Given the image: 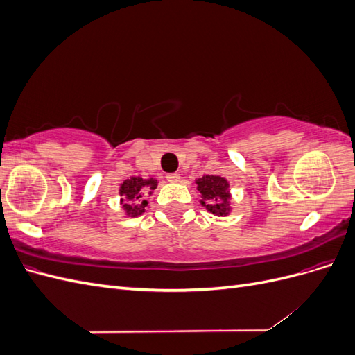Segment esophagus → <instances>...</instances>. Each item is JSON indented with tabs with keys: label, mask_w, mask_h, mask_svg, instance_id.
I'll return each mask as SVG.
<instances>
[{
	"label": "esophagus",
	"mask_w": 355,
	"mask_h": 355,
	"mask_svg": "<svg viewBox=\"0 0 355 355\" xmlns=\"http://www.w3.org/2000/svg\"><path fill=\"white\" fill-rule=\"evenodd\" d=\"M166 178H167V180L170 182V184H178V182L180 180V175L179 173H168Z\"/></svg>",
	"instance_id": "1"
}]
</instances>
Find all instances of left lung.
<instances>
[{
	"instance_id": "1",
	"label": "left lung",
	"mask_w": 355,
	"mask_h": 355,
	"mask_svg": "<svg viewBox=\"0 0 355 355\" xmlns=\"http://www.w3.org/2000/svg\"><path fill=\"white\" fill-rule=\"evenodd\" d=\"M200 192V204L214 216H228L231 213V189L230 182L223 176L204 175L196 179Z\"/></svg>"
}]
</instances>
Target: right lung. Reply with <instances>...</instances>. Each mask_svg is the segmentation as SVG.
<instances>
[{
	"mask_svg": "<svg viewBox=\"0 0 355 355\" xmlns=\"http://www.w3.org/2000/svg\"><path fill=\"white\" fill-rule=\"evenodd\" d=\"M157 185L158 180L155 178L144 179L141 176H132L123 182L118 194H120V204L127 218L141 216L148 206V196H153Z\"/></svg>",
	"mask_w": 355,
	"mask_h": 355,
	"instance_id": "obj_1",
	"label": "right lung"
}]
</instances>
